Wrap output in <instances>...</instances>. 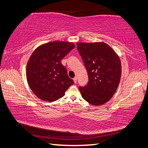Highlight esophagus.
<instances>
[{
	"label": "esophagus",
	"mask_w": 148,
	"mask_h": 148,
	"mask_svg": "<svg viewBox=\"0 0 148 148\" xmlns=\"http://www.w3.org/2000/svg\"><path fill=\"white\" fill-rule=\"evenodd\" d=\"M73 81H74V82L76 84L77 82V77H75L74 78H73Z\"/></svg>",
	"instance_id": "obj_1"
}]
</instances>
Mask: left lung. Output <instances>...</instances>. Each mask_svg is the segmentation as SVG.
Returning <instances> with one entry per match:
<instances>
[{
    "label": "left lung",
    "instance_id": "left-lung-1",
    "mask_svg": "<svg viewBox=\"0 0 148 148\" xmlns=\"http://www.w3.org/2000/svg\"><path fill=\"white\" fill-rule=\"evenodd\" d=\"M88 76L85 87H79L84 99L94 106L109 101L120 81L121 65L119 56L103 42L77 43Z\"/></svg>",
    "mask_w": 148,
    "mask_h": 148
}]
</instances>
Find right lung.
<instances>
[{"label": "right lung", "mask_w": 148, "mask_h": 148, "mask_svg": "<svg viewBox=\"0 0 148 148\" xmlns=\"http://www.w3.org/2000/svg\"><path fill=\"white\" fill-rule=\"evenodd\" d=\"M74 48L72 42L54 41L42 44L33 52L27 65V79L39 99L56 101L74 84L61 62Z\"/></svg>", "instance_id": "add662e5"}]
</instances>
